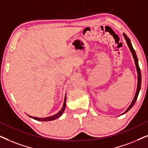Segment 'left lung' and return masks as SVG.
<instances>
[{"label":"left lung","mask_w":148,"mask_h":148,"mask_svg":"<svg viewBox=\"0 0 148 148\" xmlns=\"http://www.w3.org/2000/svg\"><path fill=\"white\" fill-rule=\"evenodd\" d=\"M123 36H124V37H125L126 42H127V43L128 47H129L130 51H131V53H132V56H133V57L134 61H135L136 70H137V90H136L135 95V96H134V98H133V101H132L131 103L130 104V106H129V108H128L126 110V111L124 112V113H123V114H125L126 112H127L128 111H129V110L131 109L132 107H133V105H134V104H135V103L136 102V101H137V97H138V95L139 93V91H140L141 84V71H140V68H139V66L138 59H137V55H136L135 51V50H134L133 46H132V44H131V40H130V39L128 38V36L125 34V33H123Z\"/></svg>","instance_id":"8db88e82"}]
</instances>
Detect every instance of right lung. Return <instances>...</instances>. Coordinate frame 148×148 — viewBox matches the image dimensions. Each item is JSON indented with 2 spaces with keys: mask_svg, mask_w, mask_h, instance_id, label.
I'll return each mask as SVG.
<instances>
[{
  "mask_svg": "<svg viewBox=\"0 0 148 148\" xmlns=\"http://www.w3.org/2000/svg\"><path fill=\"white\" fill-rule=\"evenodd\" d=\"M66 94L65 95V98H64V104H63V106L60 111H59L58 113L56 114H55L53 116H51L49 117H46V118H38V117H35V116H31L27 115L28 116H29L32 119L36 120V121H54L58 118H60L61 116L62 115L63 113H64L65 108H66Z\"/></svg>",
  "mask_w": 148,
  "mask_h": 148,
  "instance_id": "add662e5",
  "label": "right lung"
}]
</instances>
